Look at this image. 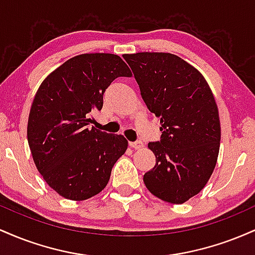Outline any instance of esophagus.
<instances>
[{
  "instance_id": "esophagus-1",
  "label": "esophagus",
  "mask_w": 255,
  "mask_h": 255,
  "mask_svg": "<svg viewBox=\"0 0 255 255\" xmlns=\"http://www.w3.org/2000/svg\"><path fill=\"white\" fill-rule=\"evenodd\" d=\"M129 146H130L131 148H135V150H140V148L142 147V142L139 141V140H136V141L129 142Z\"/></svg>"
}]
</instances>
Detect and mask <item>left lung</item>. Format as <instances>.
<instances>
[{
  "mask_svg": "<svg viewBox=\"0 0 255 255\" xmlns=\"http://www.w3.org/2000/svg\"><path fill=\"white\" fill-rule=\"evenodd\" d=\"M147 109L160 119L159 141L148 142L156 165L144 175L152 194L171 204L197 195L211 176L221 141L218 108L209 85L176 55H125Z\"/></svg>",
  "mask_w": 255,
  "mask_h": 255,
  "instance_id": "obj_1",
  "label": "left lung"
}]
</instances>
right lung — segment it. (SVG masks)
Returning a JSON list of instances; mask_svg holds the SVG:
<instances>
[{
	"label": "right lung",
	"instance_id": "right-lung-1",
	"mask_svg": "<svg viewBox=\"0 0 255 255\" xmlns=\"http://www.w3.org/2000/svg\"><path fill=\"white\" fill-rule=\"evenodd\" d=\"M131 73L113 54H83L49 75L38 89L27 139L38 171L69 200H86L109 182L111 169L127 150L124 135L90 127V113L102 110L103 95L119 77Z\"/></svg>",
	"mask_w": 255,
	"mask_h": 255
}]
</instances>
